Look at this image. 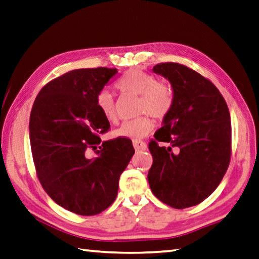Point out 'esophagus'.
<instances>
[{
	"mask_svg": "<svg viewBox=\"0 0 259 259\" xmlns=\"http://www.w3.org/2000/svg\"><path fill=\"white\" fill-rule=\"evenodd\" d=\"M133 145H134L136 150H145L146 148H147V145H146V143L140 142V140H135Z\"/></svg>",
	"mask_w": 259,
	"mask_h": 259,
	"instance_id": "1",
	"label": "esophagus"
}]
</instances>
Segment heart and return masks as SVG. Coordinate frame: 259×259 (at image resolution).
<instances>
[{
  "label": "heart",
  "instance_id": "obj_1",
  "mask_svg": "<svg viewBox=\"0 0 259 259\" xmlns=\"http://www.w3.org/2000/svg\"><path fill=\"white\" fill-rule=\"evenodd\" d=\"M115 87L126 95L139 96L136 112L137 114H142L134 120L124 122L115 130L114 134L117 137L136 140L146 137L154 129V123L149 115L156 120H164L171 114L175 107V89L170 83L158 81L152 73L136 69L130 70L117 80ZM96 104L110 123H117L119 115L113 96L109 92L102 91L98 94Z\"/></svg>",
  "mask_w": 259,
  "mask_h": 259
}]
</instances>
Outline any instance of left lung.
Masks as SVG:
<instances>
[{"instance_id": "left-lung-1", "label": "left lung", "mask_w": 259, "mask_h": 259, "mask_svg": "<svg viewBox=\"0 0 259 259\" xmlns=\"http://www.w3.org/2000/svg\"><path fill=\"white\" fill-rule=\"evenodd\" d=\"M153 71L168 79L176 103L148 144L153 156L147 176L149 187L159 200L173 208L191 207L207 198L228 170L230 112L215 84L187 65L159 63Z\"/></svg>"}]
</instances>
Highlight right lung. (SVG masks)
I'll return each mask as SVG.
<instances>
[{
    "instance_id": "obj_1",
    "label": "right lung",
    "mask_w": 259,
    "mask_h": 259,
    "mask_svg": "<svg viewBox=\"0 0 259 259\" xmlns=\"http://www.w3.org/2000/svg\"><path fill=\"white\" fill-rule=\"evenodd\" d=\"M116 72L100 67L64 73L40 89L30 112L37 178L56 204L78 215L100 214L112 205L135 154L129 138L101 143L110 122L96 97Z\"/></svg>"
}]
</instances>
